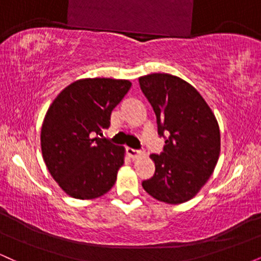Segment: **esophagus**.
<instances>
[{
	"label": "esophagus",
	"mask_w": 261,
	"mask_h": 261,
	"mask_svg": "<svg viewBox=\"0 0 261 261\" xmlns=\"http://www.w3.org/2000/svg\"><path fill=\"white\" fill-rule=\"evenodd\" d=\"M126 153H127L128 157H131V158H136L137 155L140 154V151H137V149H135V148L127 147V148H126Z\"/></svg>",
	"instance_id": "1"
}]
</instances>
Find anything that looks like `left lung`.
<instances>
[{
    "label": "left lung",
    "mask_w": 261,
    "mask_h": 261,
    "mask_svg": "<svg viewBox=\"0 0 261 261\" xmlns=\"http://www.w3.org/2000/svg\"><path fill=\"white\" fill-rule=\"evenodd\" d=\"M139 82L153 108L158 135L166 139L163 152L149 155L155 172L142 181V187L160 201L173 205L189 201L206 184L217 164L221 149L218 122L201 94L184 80L152 73L140 77Z\"/></svg>",
    "instance_id": "left-lung-1"
}]
</instances>
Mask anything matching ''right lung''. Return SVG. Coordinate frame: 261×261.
Instances as JSON below:
<instances>
[{"instance_id":"obj_1","label":"right lung","mask_w":261,"mask_h":261,"mask_svg":"<svg viewBox=\"0 0 261 261\" xmlns=\"http://www.w3.org/2000/svg\"><path fill=\"white\" fill-rule=\"evenodd\" d=\"M127 80L71 83L47 109L40 143L50 174L67 195L89 200L108 193L124 164L125 149L103 136L113 109L128 92Z\"/></svg>"}]
</instances>
